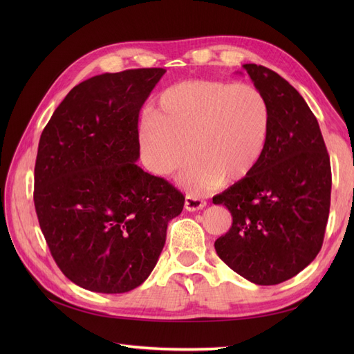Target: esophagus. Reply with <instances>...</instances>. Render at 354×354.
<instances>
[{
  "mask_svg": "<svg viewBox=\"0 0 354 354\" xmlns=\"http://www.w3.org/2000/svg\"><path fill=\"white\" fill-rule=\"evenodd\" d=\"M207 207V201L202 199L199 196H195V195H186V199H185V208L187 211H199L202 208Z\"/></svg>",
  "mask_w": 354,
  "mask_h": 354,
  "instance_id": "1",
  "label": "esophagus"
}]
</instances>
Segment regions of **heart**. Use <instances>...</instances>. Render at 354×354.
Here are the masks:
<instances>
[{
    "mask_svg": "<svg viewBox=\"0 0 354 354\" xmlns=\"http://www.w3.org/2000/svg\"><path fill=\"white\" fill-rule=\"evenodd\" d=\"M270 124L269 103L254 85L194 80L159 94L138 140L147 168L160 177L183 167L189 153L181 183L201 194L224 178L238 183L251 176L269 145Z\"/></svg>",
    "mask_w": 354,
    "mask_h": 354,
    "instance_id": "1",
    "label": "heart"
}]
</instances>
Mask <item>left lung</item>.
<instances>
[{
    "instance_id": "1",
    "label": "left lung",
    "mask_w": 354,
    "mask_h": 354,
    "mask_svg": "<svg viewBox=\"0 0 354 354\" xmlns=\"http://www.w3.org/2000/svg\"><path fill=\"white\" fill-rule=\"evenodd\" d=\"M243 69L269 103L266 153L252 174L212 202L233 223L214 246L233 272L257 285L291 279L322 248L330 207V162L316 116L291 84L254 63Z\"/></svg>"
}]
</instances>
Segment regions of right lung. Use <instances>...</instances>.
Here are the masks:
<instances>
[{"instance_id": "right-lung-1", "label": "right lung", "mask_w": 354, "mask_h": 354, "mask_svg": "<svg viewBox=\"0 0 354 354\" xmlns=\"http://www.w3.org/2000/svg\"><path fill=\"white\" fill-rule=\"evenodd\" d=\"M167 71L103 73L73 87L41 134L34 202L50 252L93 292L142 285L185 196L136 164L138 113Z\"/></svg>"}]
</instances>
